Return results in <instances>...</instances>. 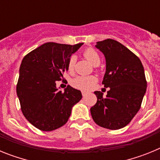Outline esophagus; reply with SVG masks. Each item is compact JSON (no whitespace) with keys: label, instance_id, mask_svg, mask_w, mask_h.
<instances>
[{"label":"esophagus","instance_id":"34e87169","mask_svg":"<svg viewBox=\"0 0 160 160\" xmlns=\"http://www.w3.org/2000/svg\"><path fill=\"white\" fill-rule=\"evenodd\" d=\"M82 94L83 97H85V96H86L87 94V93L86 92V91H82Z\"/></svg>","mask_w":160,"mask_h":160}]
</instances>
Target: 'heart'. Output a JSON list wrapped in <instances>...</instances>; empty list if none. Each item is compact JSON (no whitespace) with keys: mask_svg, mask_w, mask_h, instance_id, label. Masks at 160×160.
Segmentation results:
<instances>
[{"mask_svg":"<svg viewBox=\"0 0 160 160\" xmlns=\"http://www.w3.org/2000/svg\"><path fill=\"white\" fill-rule=\"evenodd\" d=\"M83 54H84V57L94 66H96V65L98 66V64L100 63L99 55L94 49H91V48L87 49L84 51ZM75 62L76 57L74 55H72L69 59V62H68V69L70 71H72L74 69ZM97 81V78L94 75L78 76L72 80L71 84L73 87L79 89V90H89L94 87Z\"/></svg>","mask_w":160,"mask_h":160,"instance_id":"b5f03b06","label":"heart"}]
</instances>
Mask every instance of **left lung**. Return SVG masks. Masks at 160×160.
<instances>
[{"mask_svg": "<svg viewBox=\"0 0 160 160\" xmlns=\"http://www.w3.org/2000/svg\"><path fill=\"white\" fill-rule=\"evenodd\" d=\"M95 47L104 54V87L107 97L95 91L97 102L90 108L96 124L110 130L124 128L140 109L147 81L141 61L128 48L113 39L98 42Z\"/></svg>", "mask_w": 160, "mask_h": 160, "instance_id": "1", "label": "left lung"}]
</instances>
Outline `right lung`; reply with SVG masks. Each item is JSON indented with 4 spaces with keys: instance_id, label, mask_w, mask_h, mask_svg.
<instances>
[{
    "instance_id": "obj_1",
    "label": "right lung",
    "mask_w": 160,
    "mask_h": 160,
    "mask_svg": "<svg viewBox=\"0 0 160 160\" xmlns=\"http://www.w3.org/2000/svg\"><path fill=\"white\" fill-rule=\"evenodd\" d=\"M82 45L47 42L24 57L17 94L24 116L38 129L51 131L62 127L82 99L80 90L68 85L62 92L56 82L63 78L69 59Z\"/></svg>"
}]
</instances>
